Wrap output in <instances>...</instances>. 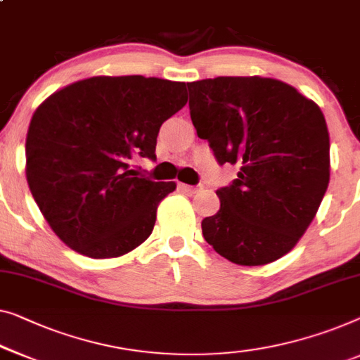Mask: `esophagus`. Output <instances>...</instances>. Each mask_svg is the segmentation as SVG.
<instances>
[{"label": "esophagus", "mask_w": 360, "mask_h": 360, "mask_svg": "<svg viewBox=\"0 0 360 360\" xmlns=\"http://www.w3.org/2000/svg\"><path fill=\"white\" fill-rule=\"evenodd\" d=\"M180 188L184 190L185 193H188V195H196L198 191L202 190V185H185V184H181Z\"/></svg>", "instance_id": "1"}]
</instances>
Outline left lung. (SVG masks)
Returning a JSON list of instances; mask_svg holds the SVG:
<instances>
[{
  "mask_svg": "<svg viewBox=\"0 0 360 360\" xmlns=\"http://www.w3.org/2000/svg\"><path fill=\"white\" fill-rule=\"evenodd\" d=\"M198 136L237 179L216 191L205 240L242 266L284 257L314 221L330 184V134L314 101L283 81L219 76L186 82Z\"/></svg>",
  "mask_w": 360,
  "mask_h": 360,
  "instance_id": "left-lung-1",
  "label": "left lung"
}]
</instances>
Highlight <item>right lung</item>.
I'll list each match as a JSON object with an SVG mask.
<instances>
[{"label": "right lung", "mask_w": 360, "mask_h": 360, "mask_svg": "<svg viewBox=\"0 0 360 360\" xmlns=\"http://www.w3.org/2000/svg\"><path fill=\"white\" fill-rule=\"evenodd\" d=\"M185 82L96 76L51 94L25 139L27 184L41 214L68 247L115 258L153 232L158 205L175 181L144 176L165 120L186 103ZM141 169V167H139Z\"/></svg>", "instance_id": "add662e5"}]
</instances>
